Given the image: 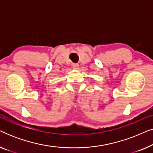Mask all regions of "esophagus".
<instances>
[{"label":"esophagus","instance_id":"esophagus-1","mask_svg":"<svg viewBox=\"0 0 153 153\" xmlns=\"http://www.w3.org/2000/svg\"><path fill=\"white\" fill-rule=\"evenodd\" d=\"M72 68L74 69V70H77V69H79V65L76 64V63H73L72 64Z\"/></svg>","mask_w":153,"mask_h":153}]
</instances>
